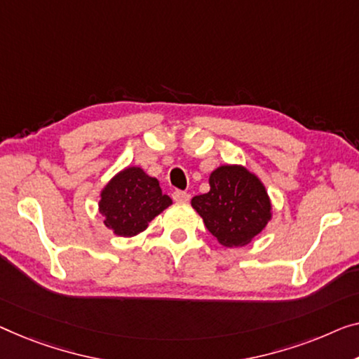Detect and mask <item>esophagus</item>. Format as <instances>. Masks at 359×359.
I'll return each mask as SVG.
<instances>
[{
    "label": "esophagus",
    "instance_id": "obj_1",
    "mask_svg": "<svg viewBox=\"0 0 359 359\" xmlns=\"http://www.w3.org/2000/svg\"><path fill=\"white\" fill-rule=\"evenodd\" d=\"M172 198L175 201H189L190 200V195L187 194V191H182V190H175L172 194Z\"/></svg>",
    "mask_w": 359,
    "mask_h": 359
}]
</instances>
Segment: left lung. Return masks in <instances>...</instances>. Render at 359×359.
<instances>
[{
	"mask_svg": "<svg viewBox=\"0 0 359 359\" xmlns=\"http://www.w3.org/2000/svg\"><path fill=\"white\" fill-rule=\"evenodd\" d=\"M191 206L217 242L245 247L267 226L272 206L266 187L238 164L219 165L210 175V191L191 198Z\"/></svg>",
	"mask_w": 359,
	"mask_h": 359,
	"instance_id": "1",
	"label": "left lung"
}]
</instances>
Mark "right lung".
Wrapping results in <instances>:
<instances>
[{
	"label": "right lung",
	"instance_id": "add662e5",
	"mask_svg": "<svg viewBox=\"0 0 359 359\" xmlns=\"http://www.w3.org/2000/svg\"><path fill=\"white\" fill-rule=\"evenodd\" d=\"M172 205L163 194L158 179L149 177L142 168L132 165L117 172L100 194L103 224L119 237H133Z\"/></svg>",
	"mask_w": 359,
	"mask_h": 359
}]
</instances>
